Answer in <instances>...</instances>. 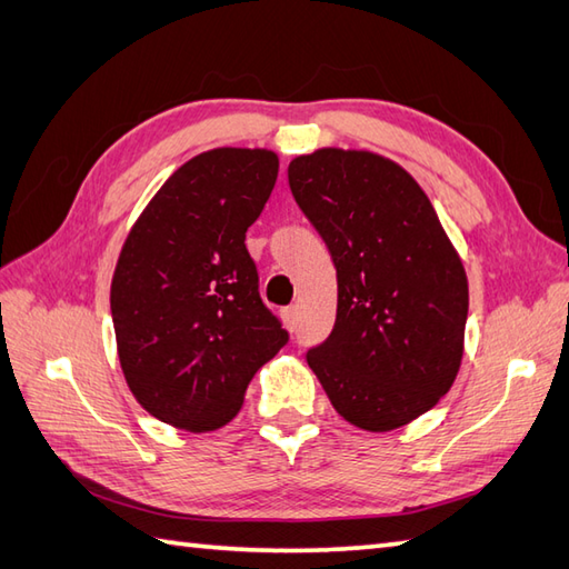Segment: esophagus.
<instances>
[{
    "label": "esophagus",
    "mask_w": 569,
    "mask_h": 569,
    "mask_svg": "<svg viewBox=\"0 0 569 569\" xmlns=\"http://www.w3.org/2000/svg\"><path fill=\"white\" fill-rule=\"evenodd\" d=\"M283 320H286L288 328L296 330V328H298V308H296V306L286 308V310H283Z\"/></svg>",
    "instance_id": "1"
}]
</instances>
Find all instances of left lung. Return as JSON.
Returning a JSON list of instances; mask_svg holds the SVG:
<instances>
[{
  "mask_svg": "<svg viewBox=\"0 0 569 569\" xmlns=\"http://www.w3.org/2000/svg\"><path fill=\"white\" fill-rule=\"evenodd\" d=\"M288 186L337 269L335 328L308 349V365L352 426H406L450 391L459 371L465 266L426 192L383 156H298Z\"/></svg>",
  "mask_w": 569,
  "mask_h": 569,
  "instance_id": "obj_1",
  "label": "left lung"
}]
</instances>
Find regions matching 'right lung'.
I'll return each instance as SVG.
<instances>
[{
	"label": "right lung",
	"instance_id": "1",
	"mask_svg": "<svg viewBox=\"0 0 569 569\" xmlns=\"http://www.w3.org/2000/svg\"><path fill=\"white\" fill-rule=\"evenodd\" d=\"M276 176L273 151H204L166 180L119 253V361L137 401L168 426H227L253 373L288 342L244 244Z\"/></svg>",
	"mask_w": 569,
	"mask_h": 569
}]
</instances>
